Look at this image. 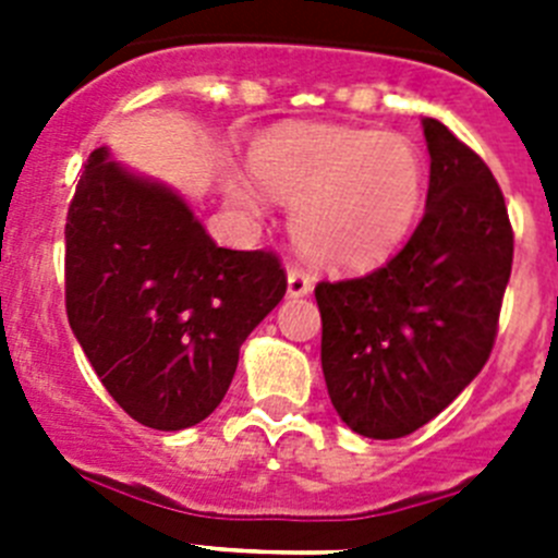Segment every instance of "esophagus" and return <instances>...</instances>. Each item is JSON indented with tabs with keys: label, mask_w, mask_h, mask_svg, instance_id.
I'll list each match as a JSON object with an SVG mask.
<instances>
[{
	"label": "esophagus",
	"mask_w": 558,
	"mask_h": 558,
	"mask_svg": "<svg viewBox=\"0 0 558 558\" xmlns=\"http://www.w3.org/2000/svg\"><path fill=\"white\" fill-rule=\"evenodd\" d=\"M313 290V282H310V276L299 268H288V295L290 299H302Z\"/></svg>",
	"instance_id": "obj_1"
}]
</instances>
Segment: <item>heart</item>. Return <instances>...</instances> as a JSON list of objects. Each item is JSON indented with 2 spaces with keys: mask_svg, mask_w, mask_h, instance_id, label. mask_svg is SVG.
I'll return each instance as SVG.
<instances>
[{
  "mask_svg": "<svg viewBox=\"0 0 558 558\" xmlns=\"http://www.w3.org/2000/svg\"><path fill=\"white\" fill-rule=\"evenodd\" d=\"M256 181L293 206L290 234L310 263L368 270L405 243L425 206V156L408 136L374 128L274 131L251 150ZM231 204L259 211V195L229 179Z\"/></svg>",
  "mask_w": 558,
  "mask_h": 558,
  "instance_id": "heart-1",
  "label": "heart"
}]
</instances>
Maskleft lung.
Returning <instances> with one entry per match:
<instances>
[{
  "instance_id": "8db88e82",
  "label": "left lung",
  "mask_w": 558,
  "mask_h": 558,
  "mask_svg": "<svg viewBox=\"0 0 558 558\" xmlns=\"http://www.w3.org/2000/svg\"><path fill=\"white\" fill-rule=\"evenodd\" d=\"M425 218L374 274L322 282V368L338 416L366 438L427 425L481 374L495 347L514 234L495 175L438 120Z\"/></svg>"
}]
</instances>
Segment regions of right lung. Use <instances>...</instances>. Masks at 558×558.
<instances>
[{
  "label": "right lung",
  "mask_w": 558,
  "mask_h": 558,
  "mask_svg": "<svg viewBox=\"0 0 558 558\" xmlns=\"http://www.w3.org/2000/svg\"><path fill=\"white\" fill-rule=\"evenodd\" d=\"M270 251L220 248L179 192L97 147L66 215V315L117 405L153 430L223 402L240 347L282 302Z\"/></svg>",
  "instance_id": "right-lung-1"
}]
</instances>
